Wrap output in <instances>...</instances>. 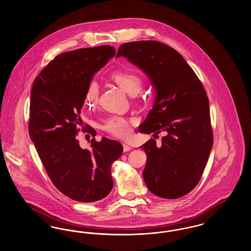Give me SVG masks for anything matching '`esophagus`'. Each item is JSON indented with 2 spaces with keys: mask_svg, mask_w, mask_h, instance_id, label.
Wrapping results in <instances>:
<instances>
[{
  "mask_svg": "<svg viewBox=\"0 0 251 251\" xmlns=\"http://www.w3.org/2000/svg\"><path fill=\"white\" fill-rule=\"evenodd\" d=\"M123 151H124V152L129 151H131V147L128 146L127 144H123Z\"/></svg>",
  "mask_w": 251,
  "mask_h": 251,
  "instance_id": "34e87169",
  "label": "esophagus"
}]
</instances>
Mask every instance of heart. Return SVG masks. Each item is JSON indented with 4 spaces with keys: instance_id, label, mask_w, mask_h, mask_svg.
<instances>
[{
    "instance_id": "1",
    "label": "heart",
    "mask_w": 251,
    "mask_h": 251,
    "mask_svg": "<svg viewBox=\"0 0 251 251\" xmlns=\"http://www.w3.org/2000/svg\"><path fill=\"white\" fill-rule=\"evenodd\" d=\"M110 79L119 84L127 94L135 96L138 94L143 86V81L141 77L131 71H118L110 74ZM99 99V86L96 82H91L88 84L85 95L84 102L87 106H94ZM102 128L109 133L118 137H127L131 133V127L127 120L121 117H112L104 121Z\"/></svg>"
}]
</instances>
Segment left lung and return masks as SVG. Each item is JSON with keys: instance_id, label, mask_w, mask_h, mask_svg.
I'll return each instance as SVG.
<instances>
[{"instance_id": "left-lung-1", "label": "left lung", "mask_w": 251, "mask_h": 251, "mask_svg": "<svg viewBox=\"0 0 251 251\" xmlns=\"http://www.w3.org/2000/svg\"><path fill=\"white\" fill-rule=\"evenodd\" d=\"M120 56L142 70L155 89L153 107L139 131L166 133L162 146L151 139L140 147L147 154V187L163 199L181 198L201 180L213 147L207 93L181 54L164 43L128 42L119 48Z\"/></svg>"}]
</instances>
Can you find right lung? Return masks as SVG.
<instances>
[{
  "label": "right lung",
  "instance_id": "add662e5",
  "mask_svg": "<svg viewBox=\"0 0 251 251\" xmlns=\"http://www.w3.org/2000/svg\"><path fill=\"white\" fill-rule=\"evenodd\" d=\"M115 54L109 45L61 53L39 73L31 91L28 128L37 154L54 186L79 202H94L111 192V166L123 151L120 142L106 137L92 138L89 150L76 138L79 127L95 135L83 125L81 109L95 72Z\"/></svg>",
  "mask_w": 251,
  "mask_h": 251
}]
</instances>
